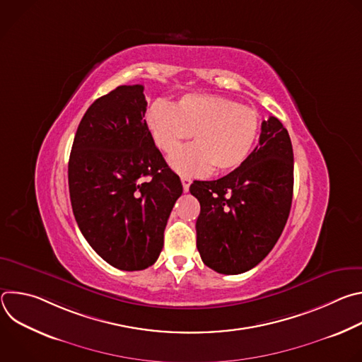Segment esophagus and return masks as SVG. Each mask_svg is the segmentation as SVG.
<instances>
[{
	"label": "esophagus",
	"instance_id": "1",
	"mask_svg": "<svg viewBox=\"0 0 362 362\" xmlns=\"http://www.w3.org/2000/svg\"><path fill=\"white\" fill-rule=\"evenodd\" d=\"M180 180H182V185H183V190H185V192H189V187H190L192 179H190V177H187V176H182V177H180Z\"/></svg>",
	"mask_w": 362,
	"mask_h": 362
}]
</instances>
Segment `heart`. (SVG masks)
I'll list each match as a JSON object with an SVG mask.
<instances>
[{
  "label": "heart",
  "mask_w": 362,
  "mask_h": 362,
  "mask_svg": "<svg viewBox=\"0 0 362 362\" xmlns=\"http://www.w3.org/2000/svg\"><path fill=\"white\" fill-rule=\"evenodd\" d=\"M146 124L154 144L172 154L194 134L193 145L169 159L182 175L228 173L240 168L256 144L261 117L240 103L212 94H186L173 106L158 100L146 113Z\"/></svg>",
  "instance_id": "b5f03b06"
}]
</instances>
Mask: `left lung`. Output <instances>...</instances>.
Returning a JSON list of instances; mask_svg holds the SVG:
<instances>
[{
  "instance_id": "obj_1",
  "label": "left lung",
  "mask_w": 362,
  "mask_h": 362,
  "mask_svg": "<svg viewBox=\"0 0 362 362\" xmlns=\"http://www.w3.org/2000/svg\"><path fill=\"white\" fill-rule=\"evenodd\" d=\"M259 144L229 175L196 180L190 193L200 203L196 246L211 269L243 274L278 242L292 204L293 150L288 130L271 116L262 122Z\"/></svg>"
}]
</instances>
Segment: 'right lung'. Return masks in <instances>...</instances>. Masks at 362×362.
Returning <instances> with one entry per match:
<instances>
[{
  "label": "right lung",
  "mask_w": 362,
  "mask_h": 362,
  "mask_svg": "<svg viewBox=\"0 0 362 362\" xmlns=\"http://www.w3.org/2000/svg\"><path fill=\"white\" fill-rule=\"evenodd\" d=\"M141 84L119 86L87 109L69 160L76 222L112 267L141 271L158 261L183 187L154 146Z\"/></svg>",
  "instance_id": "1"
}]
</instances>
